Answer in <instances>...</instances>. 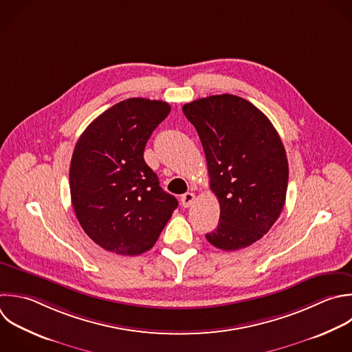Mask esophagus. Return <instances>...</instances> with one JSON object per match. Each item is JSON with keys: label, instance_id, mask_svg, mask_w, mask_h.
I'll use <instances>...</instances> for the list:
<instances>
[{"label": "esophagus", "instance_id": "esophagus-1", "mask_svg": "<svg viewBox=\"0 0 352 352\" xmlns=\"http://www.w3.org/2000/svg\"><path fill=\"white\" fill-rule=\"evenodd\" d=\"M194 201H195L194 192H186V194H183L182 198H180V202H182V205H183L184 208H188L190 205H192Z\"/></svg>", "mask_w": 352, "mask_h": 352}]
</instances>
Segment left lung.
<instances>
[{"mask_svg":"<svg viewBox=\"0 0 352 352\" xmlns=\"http://www.w3.org/2000/svg\"><path fill=\"white\" fill-rule=\"evenodd\" d=\"M201 139L210 188L220 204L206 239L221 250L243 249L270 231L285 205L289 166L271 121L250 102L214 95L183 106Z\"/></svg>","mask_w":352,"mask_h":352,"instance_id":"1","label":"left lung"}]
</instances>
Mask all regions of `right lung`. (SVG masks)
I'll return each instance as SVG.
<instances>
[{"mask_svg": "<svg viewBox=\"0 0 352 352\" xmlns=\"http://www.w3.org/2000/svg\"><path fill=\"white\" fill-rule=\"evenodd\" d=\"M169 113L162 100H122L92 121L76 144L73 208L87 235L107 252L136 256L151 249L177 208L143 157Z\"/></svg>", "mask_w": 352, "mask_h": 352, "instance_id": "1", "label": "right lung"}]
</instances>
